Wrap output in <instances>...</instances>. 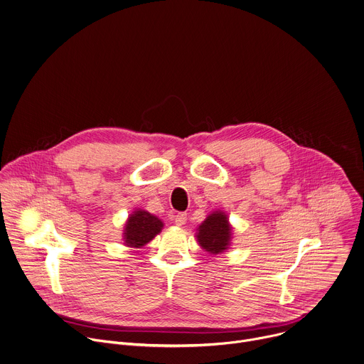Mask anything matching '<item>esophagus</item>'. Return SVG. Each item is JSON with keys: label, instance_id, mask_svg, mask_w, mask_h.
Returning a JSON list of instances; mask_svg holds the SVG:
<instances>
[{"label": "esophagus", "instance_id": "obj_1", "mask_svg": "<svg viewBox=\"0 0 364 364\" xmlns=\"http://www.w3.org/2000/svg\"><path fill=\"white\" fill-rule=\"evenodd\" d=\"M173 220H175V223H176L178 226L185 225V222H186V213H185V212H179V213H176V215H175V218H173Z\"/></svg>", "mask_w": 364, "mask_h": 364}]
</instances>
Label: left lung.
<instances>
[{
	"instance_id": "1",
	"label": "left lung",
	"mask_w": 364,
	"mask_h": 364,
	"mask_svg": "<svg viewBox=\"0 0 364 364\" xmlns=\"http://www.w3.org/2000/svg\"><path fill=\"white\" fill-rule=\"evenodd\" d=\"M230 225L228 216L222 212H215L199 226L198 242L209 253L218 255L228 249L230 240Z\"/></svg>"
}]
</instances>
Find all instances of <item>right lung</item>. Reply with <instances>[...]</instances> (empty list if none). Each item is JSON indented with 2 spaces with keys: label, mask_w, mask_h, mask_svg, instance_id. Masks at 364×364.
I'll use <instances>...</instances> for the list:
<instances>
[{
  "label": "right lung",
  "mask_w": 364,
  "mask_h": 364,
  "mask_svg": "<svg viewBox=\"0 0 364 364\" xmlns=\"http://www.w3.org/2000/svg\"><path fill=\"white\" fill-rule=\"evenodd\" d=\"M162 226L164 223L154 215L145 210H136L125 225V243L132 247H141L151 242L161 232Z\"/></svg>",
  "instance_id": "add662e5"
}]
</instances>
